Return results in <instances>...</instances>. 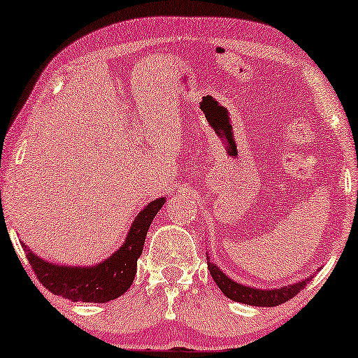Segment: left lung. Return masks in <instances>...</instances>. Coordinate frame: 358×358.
Returning <instances> with one entry per match:
<instances>
[{
    "mask_svg": "<svg viewBox=\"0 0 358 358\" xmlns=\"http://www.w3.org/2000/svg\"><path fill=\"white\" fill-rule=\"evenodd\" d=\"M208 271L212 273L213 280L220 287L224 295H227L229 300L238 301V303H246V305L252 306H277L282 305L290 300V298L296 296L305 285L310 280L298 282L295 285L283 287V288H275V290H259V288H251L244 287L241 283L233 282L231 278H228L224 273L220 271V268L208 261Z\"/></svg>",
    "mask_w": 358,
    "mask_h": 358,
    "instance_id": "obj_1",
    "label": "left lung"
}]
</instances>
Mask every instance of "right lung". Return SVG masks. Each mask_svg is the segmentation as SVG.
<instances>
[{"instance_id":"1","label":"right lung","mask_w":358,"mask_h":358,"mask_svg":"<svg viewBox=\"0 0 358 358\" xmlns=\"http://www.w3.org/2000/svg\"><path fill=\"white\" fill-rule=\"evenodd\" d=\"M164 205V199L153 200L138 213L129 236L115 254L92 267L55 266L42 261L22 243L34 273L38 282L53 295L71 301L106 303L115 300L129 290L136 273V259L143 252V244L155 215Z\"/></svg>"}]
</instances>
